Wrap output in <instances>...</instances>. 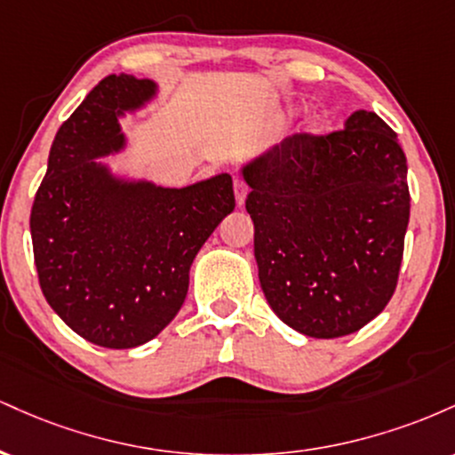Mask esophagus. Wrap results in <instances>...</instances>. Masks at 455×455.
<instances>
[{"instance_id":"1","label":"esophagus","mask_w":455,"mask_h":455,"mask_svg":"<svg viewBox=\"0 0 455 455\" xmlns=\"http://www.w3.org/2000/svg\"><path fill=\"white\" fill-rule=\"evenodd\" d=\"M235 201H237V205H243L245 201V195H248V186L243 184V181H235Z\"/></svg>"}]
</instances>
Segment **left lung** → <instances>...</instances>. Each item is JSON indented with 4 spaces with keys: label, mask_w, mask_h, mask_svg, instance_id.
I'll return each instance as SVG.
<instances>
[{
    "label": "left lung",
    "mask_w": 455,
    "mask_h": 455,
    "mask_svg": "<svg viewBox=\"0 0 455 455\" xmlns=\"http://www.w3.org/2000/svg\"><path fill=\"white\" fill-rule=\"evenodd\" d=\"M271 310L310 338L359 331L398 284L411 216L406 156L377 113L299 132L242 169Z\"/></svg>",
    "instance_id": "1"
}]
</instances>
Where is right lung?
<instances>
[{"label":"right lung","instance_id":"add662e5","mask_svg":"<svg viewBox=\"0 0 455 455\" xmlns=\"http://www.w3.org/2000/svg\"><path fill=\"white\" fill-rule=\"evenodd\" d=\"M156 83L102 78L57 130L31 205L40 289L72 331L104 348H134L173 321L190 265L235 210L228 173L186 188L124 181L96 158L126 143L117 117Z\"/></svg>","mask_w":455,"mask_h":455}]
</instances>
